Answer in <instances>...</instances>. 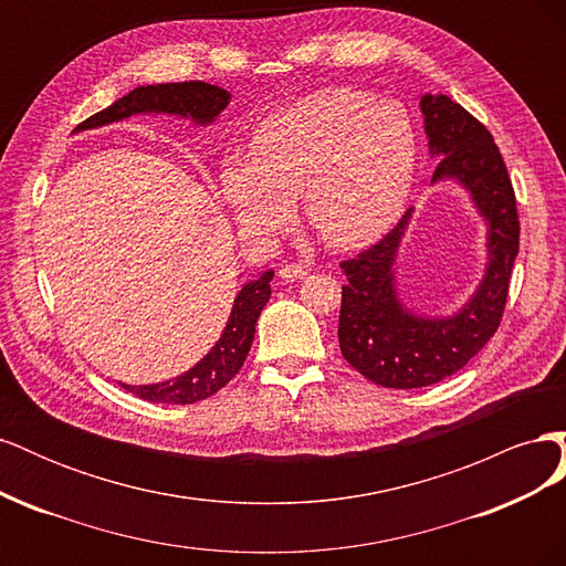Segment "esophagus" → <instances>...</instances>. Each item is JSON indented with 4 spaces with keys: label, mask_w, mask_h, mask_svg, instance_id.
<instances>
[{
    "label": "esophagus",
    "mask_w": 566,
    "mask_h": 566,
    "mask_svg": "<svg viewBox=\"0 0 566 566\" xmlns=\"http://www.w3.org/2000/svg\"><path fill=\"white\" fill-rule=\"evenodd\" d=\"M279 276H281V281L290 283V281L304 279L306 271H304V266H300V264H283V266L279 269Z\"/></svg>",
    "instance_id": "34e87169"
}]
</instances>
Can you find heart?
<instances>
[{
    "instance_id": "1",
    "label": "heart",
    "mask_w": 566,
    "mask_h": 566,
    "mask_svg": "<svg viewBox=\"0 0 566 566\" xmlns=\"http://www.w3.org/2000/svg\"><path fill=\"white\" fill-rule=\"evenodd\" d=\"M418 144L397 101L328 87L264 117L248 156H229L219 191L250 238L279 235L302 196L304 217L325 245L366 248L406 208Z\"/></svg>"
}]
</instances>
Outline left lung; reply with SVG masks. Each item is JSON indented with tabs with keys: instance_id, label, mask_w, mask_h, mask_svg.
Segmentation results:
<instances>
[{
	"instance_id": "obj_1",
	"label": "left lung",
	"mask_w": 566,
	"mask_h": 566,
	"mask_svg": "<svg viewBox=\"0 0 566 566\" xmlns=\"http://www.w3.org/2000/svg\"><path fill=\"white\" fill-rule=\"evenodd\" d=\"M430 156L439 160L432 184L453 179L486 221V271L474 295L451 316L408 310L397 287V254L413 210L380 243L342 262L339 349L375 385L416 389L441 382L474 358L499 331L510 273L520 252V217L507 167L489 129L447 94L420 98Z\"/></svg>"
}]
</instances>
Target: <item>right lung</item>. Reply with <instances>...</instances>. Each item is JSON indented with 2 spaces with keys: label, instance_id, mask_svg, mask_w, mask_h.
<instances>
[{
  "label": "right lung",
  "instance_id": "right-lung-1",
  "mask_svg": "<svg viewBox=\"0 0 566 566\" xmlns=\"http://www.w3.org/2000/svg\"><path fill=\"white\" fill-rule=\"evenodd\" d=\"M231 94L208 82H169V84H146L136 87L127 96L117 98L113 106L84 119L75 132L96 129L132 115L165 113L191 119L196 125H212L219 113L229 106ZM273 271H264L260 279L243 285L241 293L233 300V310L227 321V328L214 342V347L205 354L200 361L177 375L172 380L158 385H123L127 391L136 394L144 401L156 403H196L212 397L224 387L235 373L245 364V356L254 339V325L260 318L264 304L271 297Z\"/></svg>",
  "mask_w": 566,
  "mask_h": 566
}]
</instances>
